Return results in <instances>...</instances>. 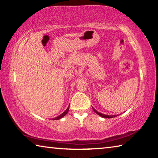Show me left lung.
<instances>
[{"mask_svg": "<svg viewBox=\"0 0 158 158\" xmlns=\"http://www.w3.org/2000/svg\"><path fill=\"white\" fill-rule=\"evenodd\" d=\"M93 111H94L96 114L99 115V116H100L101 117H103V118H114V117H116V116H118V115H113V116H108V115H105V114H103L100 113V112H98V111H96L95 109L93 108Z\"/></svg>", "mask_w": 158, "mask_h": 158, "instance_id": "left-lung-1", "label": "left lung"}]
</instances>
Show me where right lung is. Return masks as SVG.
Returning <instances> with one entry per match:
<instances>
[{"instance_id":"add662e5","label":"right lung","mask_w":158,"mask_h":158,"mask_svg":"<svg viewBox=\"0 0 158 158\" xmlns=\"http://www.w3.org/2000/svg\"><path fill=\"white\" fill-rule=\"evenodd\" d=\"M69 106L68 107V109H66V110L63 112V114H61L60 115H59V116H57V117H56V118H53V120H59L60 118H63V116H65V115L68 114V111H69Z\"/></svg>"}]
</instances>
